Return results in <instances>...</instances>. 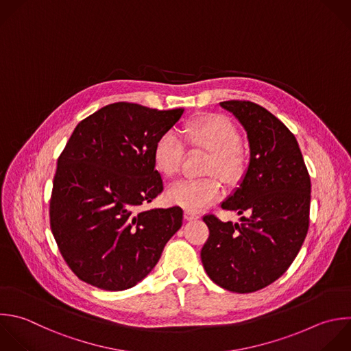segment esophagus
I'll list each match as a JSON object with an SVG mask.
<instances>
[{"instance_id":"esophagus-1","label":"esophagus","mask_w":351,"mask_h":351,"mask_svg":"<svg viewBox=\"0 0 351 351\" xmlns=\"http://www.w3.org/2000/svg\"><path fill=\"white\" fill-rule=\"evenodd\" d=\"M197 218H199V214L192 213V211H185V219L192 221V219H197Z\"/></svg>"}]
</instances>
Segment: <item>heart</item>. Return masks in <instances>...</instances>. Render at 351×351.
Listing matches in <instances>:
<instances>
[{
  "label": "heart",
  "mask_w": 351,
  "mask_h": 351,
  "mask_svg": "<svg viewBox=\"0 0 351 351\" xmlns=\"http://www.w3.org/2000/svg\"><path fill=\"white\" fill-rule=\"evenodd\" d=\"M185 143L208 152L203 166L207 177L182 180L167 191V200L188 211H200L221 196V182L237 185L247 171L248 156L240 143V132L226 117L208 114L189 121L182 129ZM184 159V144L173 132L163 133L154 145V163L165 178H174ZM215 173V176L209 174Z\"/></svg>",
  "instance_id": "b5f03b06"
}]
</instances>
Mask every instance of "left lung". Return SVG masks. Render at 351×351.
<instances>
[{
  "instance_id": "8db88e82",
  "label": "left lung",
  "mask_w": 351,
  "mask_h": 351,
  "mask_svg": "<svg viewBox=\"0 0 351 351\" xmlns=\"http://www.w3.org/2000/svg\"><path fill=\"white\" fill-rule=\"evenodd\" d=\"M219 106L245 129L251 156L240 186L221 204L243 215L241 223L204 215L210 236L200 256L219 287L255 292L285 273L304 241L310 177L295 136L271 112L245 100Z\"/></svg>"
}]
</instances>
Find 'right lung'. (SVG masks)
Here are the masks:
<instances>
[{"label":"right lung","instance_id":"add662e5","mask_svg":"<svg viewBox=\"0 0 351 351\" xmlns=\"http://www.w3.org/2000/svg\"><path fill=\"white\" fill-rule=\"evenodd\" d=\"M182 112L119 101L74 129L58 159L49 217L58 247L80 280L106 291L134 287L181 228V207L140 206L163 191L154 145Z\"/></svg>","mask_w":351,"mask_h":351}]
</instances>
